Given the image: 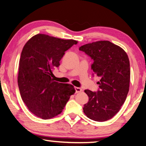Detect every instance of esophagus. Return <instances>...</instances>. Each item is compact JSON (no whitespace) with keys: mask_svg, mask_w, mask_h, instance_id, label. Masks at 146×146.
<instances>
[{"mask_svg":"<svg viewBox=\"0 0 146 146\" xmlns=\"http://www.w3.org/2000/svg\"><path fill=\"white\" fill-rule=\"evenodd\" d=\"M75 92L76 93H78V92H82V89L81 88H80V87H75Z\"/></svg>","mask_w":146,"mask_h":146,"instance_id":"esophagus-1","label":"esophagus"}]
</instances>
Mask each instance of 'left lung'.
I'll return each mask as SVG.
<instances>
[{"label":"left lung","mask_w":146,"mask_h":146,"mask_svg":"<svg viewBox=\"0 0 146 146\" xmlns=\"http://www.w3.org/2000/svg\"><path fill=\"white\" fill-rule=\"evenodd\" d=\"M93 60V74L100 78L97 92L85 90L89 102L84 112L92 120L103 122L112 118L123 105L129 91L130 68L125 51L108 41H99L79 48Z\"/></svg>","instance_id":"1"}]
</instances>
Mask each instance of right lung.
Segmentation results:
<instances>
[{
    "instance_id": "1",
    "label": "right lung",
    "mask_w": 146,
    "mask_h": 146,
    "mask_svg": "<svg viewBox=\"0 0 146 146\" xmlns=\"http://www.w3.org/2000/svg\"><path fill=\"white\" fill-rule=\"evenodd\" d=\"M77 44L73 39H62L36 34L23 46L19 61L18 84L22 100L38 117L51 119L60 114L71 95L72 85L54 81L53 71L58 68L65 52Z\"/></svg>"
}]
</instances>
